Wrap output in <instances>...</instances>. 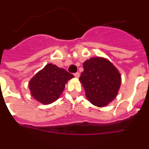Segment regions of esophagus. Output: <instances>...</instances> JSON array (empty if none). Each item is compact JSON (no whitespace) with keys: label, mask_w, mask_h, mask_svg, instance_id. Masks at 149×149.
Returning a JSON list of instances; mask_svg holds the SVG:
<instances>
[{"label":"esophagus","mask_w":149,"mask_h":149,"mask_svg":"<svg viewBox=\"0 0 149 149\" xmlns=\"http://www.w3.org/2000/svg\"><path fill=\"white\" fill-rule=\"evenodd\" d=\"M74 76H75V77L79 78V76H80V73H79V72H76V73H74Z\"/></svg>","instance_id":"1"}]
</instances>
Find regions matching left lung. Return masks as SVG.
I'll list each match as a JSON object with an SVG mask.
<instances>
[{
	"mask_svg": "<svg viewBox=\"0 0 149 149\" xmlns=\"http://www.w3.org/2000/svg\"><path fill=\"white\" fill-rule=\"evenodd\" d=\"M84 71L79 80L87 99L97 107H104L116 97L120 86V74L109 61L90 58L83 63Z\"/></svg>",
	"mask_w": 149,
	"mask_h": 149,
	"instance_id": "1",
	"label": "left lung"
}]
</instances>
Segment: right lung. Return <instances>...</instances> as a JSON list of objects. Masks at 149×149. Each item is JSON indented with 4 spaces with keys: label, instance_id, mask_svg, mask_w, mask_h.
Listing matches in <instances>:
<instances>
[{
    "label": "right lung",
    "instance_id": "obj_1",
    "mask_svg": "<svg viewBox=\"0 0 149 149\" xmlns=\"http://www.w3.org/2000/svg\"><path fill=\"white\" fill-rule=\"evenodd\" d=\"M73 77L63 68L50 63L29 81L31 93L42 104H51L59 98L67 81Z\"/></svg>",
    "mask_w": 149,
    "mask_h": 149
}]
</instances>
